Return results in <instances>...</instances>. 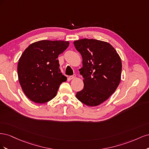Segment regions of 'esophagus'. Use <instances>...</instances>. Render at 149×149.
<instances>
[{
  "label": "esophagus",
  "instance_id": "obj_1",
  "mask_svg": "<svg viewBox=\"0 0 149 149\" xmlns=\"http://www.w3.org/2000/svg\"><path fill=\"white\" fill-rule=\"evenodd\" d=\"M76 77V76L75 75H73V76H70V77L68 78V79H70V80H71V79H73L74 78Z\"/></svg>",
  "mask_w": 149,
  "mask_h": 149
}]
</instances>
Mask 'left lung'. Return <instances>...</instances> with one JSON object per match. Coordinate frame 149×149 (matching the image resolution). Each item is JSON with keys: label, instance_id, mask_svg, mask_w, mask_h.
Wrapping results in <instances>:
<instances>
[{"label": "left lung", "instance_id": "obj_1", "mask_svg": "<svg viewBox=\"0 0 149 149\" xmlns=\"http://www.w3.org/2000/svg\"><path fill=\"white\" fill-rule=\"evenodd\" d=\"M83 58L79 70L84 88L76 97L88 106H97L106 101L120 81L122 63L119 54L109 43L84 38L73 42Z\"/></svg>", "mask_w": 149, "mask_h": 149}]
</instances>
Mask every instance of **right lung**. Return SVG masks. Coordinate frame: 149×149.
Returning <instances> with one entry per match:
<instances>
[{
  "label": "right lung",
  "mask_w": 149,
  "mask_h": 149,
  "mask_svg": "<svg viewBox=\"0 0 149 149\" xmlns=\"http://www.w3.org/2000/svg\"><path fill=\"white\" fill-rule=\"evenodd\" d=\"M69 44L63 40H40L30 45L22 54L18 78L24 94L31 101L43 104L52 100L60 85L66 81L57 58Z\"/></svg>",
  "instance_id": "1"
}]
</instances>
